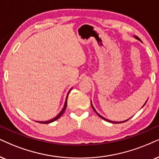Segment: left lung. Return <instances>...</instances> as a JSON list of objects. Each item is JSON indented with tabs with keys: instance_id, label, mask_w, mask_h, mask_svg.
<instances>
[{
	"instance_id": "1",
	"label": "left lung",
	"mask_w": 159,
	"mask_h": 159,
	"mask_svg": "<svg viewBox=\"0 0 159 159\" xmlns=\"http://www.w3.org/2000/svg\"><path fill=\"white\" fill-rule=\"evenodd\" d=\"M134 38H135V39H137V40H139V41L142 42V40H141V39H139V38L138 37H136V36H134ZM147 101H148V100H146V102H145V103H144V105H143V106H144V105H145V104H146V103H147ZM91 105H92V108H93V110H94V111H95V113H96V114H98V116H99L100 118H102V119H103L104 120H106V121H107V122H112V123H121V122H126V121H128V120L130 119V118H129V119H128V120H125V121H122V122H114V121H111V120H108V119H106V118H105V117H103V116H102L101 115H100V114H98V112H97V111H96V110H95V108H94V106H92V101H91ZM143 106H142V107H143Z\"/></svg>"
}]
</instances>
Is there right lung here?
Segmentation results:
<instances>
[{
  "label": "right lung",
  "instance_id": "obj_1",
  "mask_svg": "<svg viewBox=\"0 0 159 159\" xmlns=\"http://www.w3.org/2000/svg\"><path fill=\"white\" fill-rule=\"evenodd\" d=\"M73 89V88H71V89H70V91L68 92V93H67V98H66V100H65V105H64V107H63V108H62L61 109V111L59 112V114H57V115H56L55 117H53V119H51V120H48V121H44V122H43V121H36V122H39V123H44V124H47V123H51V122H54V121H56V120H58L59 119V118L60 117V116H61L62 114H63V113L64 112H65V109H66V108H67V98H68V94H69V93L70 92V91H71V89Z\"/></svg>",
  "mask_w": 159,
  "mask_h": 159
}]
</instances>
